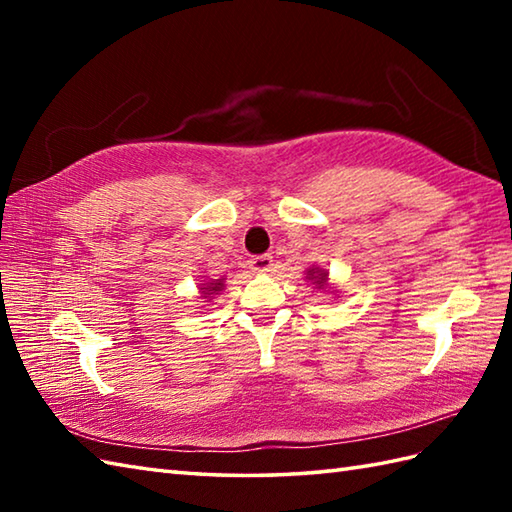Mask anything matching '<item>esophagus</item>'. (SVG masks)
I'll return each mask as SVG.
<instances>
[{
    "mask_svg": "<svg viewBox=\"0 0 512 512\" xmlns=\"http://www.w3.org/2000/svg\"><path fill=\"white\" fill-rule=\"evenodd\" d=\"M250 268H253L255 273H268V270L273 268V255H255V257H250Z\"/></svg>",
    "mask_w": 512,
    "mask_h": 512,
    "instance_id": "1",
    "label": "esophagus"
}]
</instances>
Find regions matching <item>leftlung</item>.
Returning <instances> with one entry per match:
<instances>
[{"instance_id":"obj_1","label":"left lung","mask_w":512,"mask_h":512,"mask_svg":"<svg viewBox=\"0 0 512 512\" xmlns=\"http://www.w3.org/2000/svg\"><path fill=\"white\" fill-rule=\"evenodd\" d=\"M317 273H319L321 277H314V273H312V279H317V286H323V284H325V273H323V270H317Z\"/></svg>"}]
</instances>
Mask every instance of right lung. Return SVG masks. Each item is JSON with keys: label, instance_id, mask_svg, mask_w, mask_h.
Returning <instances> with one entry per match:
<instances>
[{"label": "right lung", "instance_id": "obj_1", "mask_svg": "<svg viewBox=\"0 0 512 512\" xmlns=\"http://www.w3.org/2000/svg\"><path fill=\"white\" fill-rule=\"evenodd\" d=\"M220 290H222V279H217L215 284H209L206 288H202L204 295H213V292L217 295V292H220Z\"/></svg>", "mask_w": 512, "mask_h": 512}]
</instances>
